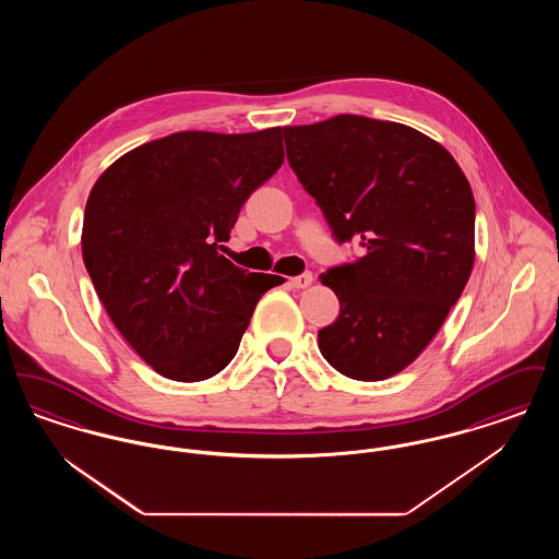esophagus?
Returning a JSON list of instances; mask_svg holds the SVG:
<instances>
[{"label": "esophagus", "instance_id": "esophagus-1", "mask_svg": "<svg viewBox=\"0 0 559 559\" xmlns=\"http://www.w3.org/2000/svg\"><path fill=\"white\" fill-rule=\"evenodd\" d=\"M314 283V276L310 274V272H304V274H299V276H293L292 285L295 289H306V287H310Z\"/></svg>", "mask_w": 559, "mask_h": 559}]
</instances>
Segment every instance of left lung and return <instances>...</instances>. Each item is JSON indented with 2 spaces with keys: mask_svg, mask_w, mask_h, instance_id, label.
Returning <instances> with one entry per match:
<instances>
[{
  "mask_svg": "<svg viewBox=\"0 0 559 559\" xmlns=\"http://www.w3.org/2000/svg\"><path fill=\"white\" fill-rule=\"evenodd\" d=\"M287 159L340 242L365 258L320 283L340 317L319 331L320 354L349 379L381 381L429 346L476 260V203L451 153L394 121L337 115L283 128Z\"/></svg>",
  "mask_w": 559,
  "mask_h": 559,
  "instance_id": "1",
  "label": "left lung"
}]
</instances>
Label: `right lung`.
<instances>
[{
	"label": "right lung",
	"instance_id": "right-lung-1",
	"mask_svg": "<svg viewBox=\"0 0 559 559\" xmlns=\"http://www.w3.org/2000/svg\"><path fill=\"white\" fill-rule=\"evenodd\" d=\"M283 160V128L178 132L126 153L92 188L83 262L117 331L163 377L222 371L260 297L285 281L217 251Z\"/></svg>",
	"mask_w": 559,
	"mask_h": 559
}]
</instances>
